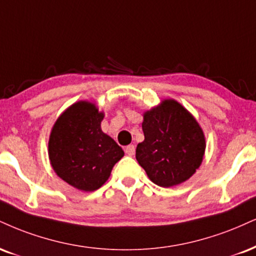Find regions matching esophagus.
Masks as SVG:
<instances>
[{
  "label": "esophagus",
  "instance_id": "esophagus-1",
  "mask_svg": "<svg viewBox=\"0 0 256 256\" xmlns=\"http://www.w3.org/2000/svg\"><path fill=\"white\" fill-rule=\"evenodd\" d=\"M134 152H136V146H128L125 148V152L128 154V156L134 155Z\"/></svg>",
  "mask_w": 256,
  "mask_h": 256
}]
</instances>
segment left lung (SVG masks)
<instances>
[{
    "label": "left lung",
    "instance_id": "left-lung-1",
    "mask_svg": "<svg viewBox=\"0 0 256 256\" xmlns=\"http://www.w3.org/2000/svg\"><path fill=\"white\" fill-rule=\"evenodd\" d=\"M144 140L136 158L154 184H178L196 173L202 161L205 137L196 120L174 100L144 113Z\"/></svg>",
    "mask_w": 256,
    "mask_h": 256
}]
</instances>
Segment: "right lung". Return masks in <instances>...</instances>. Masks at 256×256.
Masks as SVG:
<instances>
[{
  "instance_id": "obj_1",
  "label": "right lung",
  "mask_w": 256,
  "mask_h": 256,
  "mask_svg": "<svg viewBox=\"0 0 256 256\" xmlns=\"http://www.w3.org/2000/svg\"><path fill=\"white\" fill-rule=\"evenodd\" d=\"M104 113L87 101L70 106L57 119L48 140V156L58 176L76 188L93 192L110 178L124 156L101 130Z\"/></svg>"
}]
</instances>
